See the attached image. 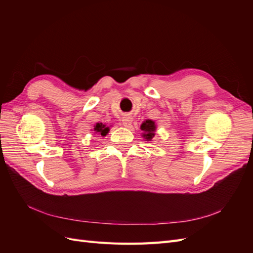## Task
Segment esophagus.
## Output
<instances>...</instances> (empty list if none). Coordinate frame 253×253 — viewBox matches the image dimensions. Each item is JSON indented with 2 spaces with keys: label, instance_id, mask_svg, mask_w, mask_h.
<instances>
[{
  "label": "esophagus",
  "instance_id": "esophagus-1",
  "mask_svg": "<svg viewBox=\"0 0 253 253\" xmlns=\"http://www.w3.org/2000/svg\"><path fill=\"white\" fill-rule=\"evenodd\" d=\"M132 121H133V118L131 116H128V115H126V116L122 118V122H124V126H127V127L132 125Z\"/></svg>",
  "mask_w": 253,
  "mask_h": 253
}]
</instances>
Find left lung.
I'll use <instances>...</instances> for the list:
<instances>
[{
	"mask_svg": "<svg viewBox=\"0 0 253 253\" xmlns=\"http://www.w3.org/2000/svg\"><path fill=\"white\" fill-rule=\"evenodd\" d=\"M142 133V137L144 139H147V141H151L153 139V137L155 136V131H156V125L155 121L153 120H144L142 122V125L140 126Z\"/></svg>",
	"mask_w": 253,
	"mask_h": 253,
	"instance_id": "8db88e82",
	"label": "left lung"
}]
</instances>
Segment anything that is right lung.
Returning <instances> with one entry per match:
<instances>
[{
    "label": "right lung",
    "mask_w": 253,
    "mask_h": 253,
    "mask_svg": "<svg viewBox=\"0 0 253 253\" xmlns=\"http://www.w3.org/2000/svg\"><path fill=\"white\" fill-rule=\"evenodd\" d=\"M94 131H95L96 133H99L101 136H105L106 134L109 133L110 127L106 126L103 125V124H96V126H95V127H94Z\"/></svg>",
    "instance_id": "obj_1"
}]
</instances>
